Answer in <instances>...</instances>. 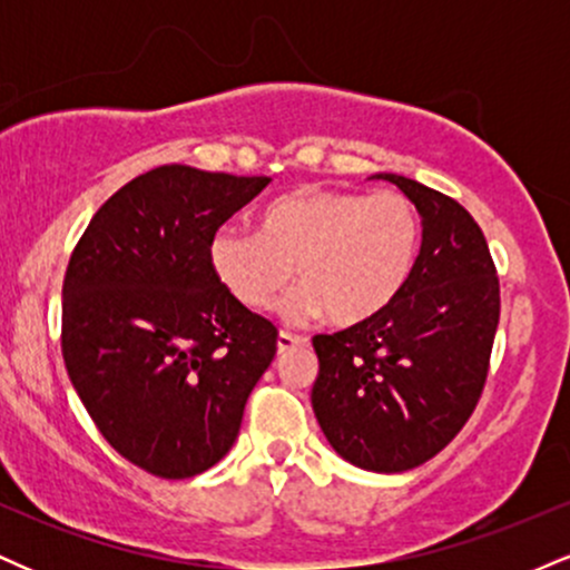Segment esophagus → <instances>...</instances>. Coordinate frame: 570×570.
Returning <instances> with one entry per match:
<instances>
[{"mask_svg":"<svg viewBox=\"0 0 570 570\" xmlns=\"http://www.w3.org/2000/svg\"><path fill=\"white\" fill-rule=\"evenodd\" d=\"M297 345H307V337L289 335V332H281V335H278V353H286V351L297 348Z\"/></svg>","mask_w":570,"mask_h":570,"instance_id":"34e87169","label":"esophagus"}]
</instances>
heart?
<instances>
[{
  "mask_svg": "<svg viewBox=\"0 0 570 570\" xmlns=\"http://www.w3.org/2000/svg\"><path fill=\"white\" fill-rule=\"evenodd\" d=\"M421 248V217L402 193L307 185L273 200L259 233L219 227L208 263L219 284L254 313L284 303L292 322L330 316L356 326L383 313L407 284Z\"/></svg>",
  "mask_w": 570,
  "mask_h": 570,
  "instance_id": "1",
  "label": "heart"
}]
</instances>
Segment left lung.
<instances>
[{
  "mask_svg": "<svg viewBox=\"0 0 570 570\" xmlns=\"http://www.w3.org/2000/svg\"><path fill=\"white\" fill-rule=\"evenodd\" d=\"M402 189L423 240L399 297L370 322L316 335L311 402L337 455L396 474L434 458L469 421L490 367L501 294L485 235L461 203L421 181Z\"/></svg>",
  "mask_w": 570,
  "mask_h": 570,
  "instance_id": "obj_1",
  "label": "left lung"
}]
</instances>
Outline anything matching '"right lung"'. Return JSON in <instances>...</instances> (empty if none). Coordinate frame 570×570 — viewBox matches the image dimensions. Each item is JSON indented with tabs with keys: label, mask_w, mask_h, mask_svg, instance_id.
I'll return each instance as SVG.
<instances>
[{
	"label": "right lung",
	"mask_w": 570,
	"mask_h": 570,
	"mask_svg": "<svg viewBox=\"0 0 570 570\" xmlns=\"http://www.w3.org/2000/svg\"><path fill=\"white\" fill-rule=\"evenodd\" d=\"M267 176L153 168L104 203L63 276L61 351L98 431L144 472L187 480L219 463L278 330L233 297L208 240Z\"/></svg>",
	"instance_id": "right-lung-1"
}]
</instances>
